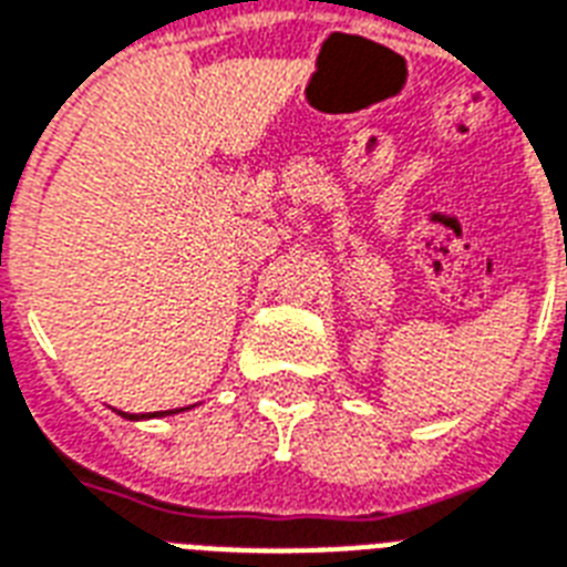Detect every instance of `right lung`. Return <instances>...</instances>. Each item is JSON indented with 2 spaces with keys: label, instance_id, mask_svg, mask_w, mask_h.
Listing matches in <instances>:
<instances>
[{
  "label": "right lung",
  "instance_id": "right-lung-1",
  "mask_svg": "<svg viewBox=\"0 0 567 567\" xmlns=\"http://www.w3.org/2000/svg\"><path fill=\"white\" fill-rule=\"evenodd\" d=\"M172 412H181V410H166L161 412V415H172ZM122 419H128V421H140V419H152V415H134V412H120Z\"/></svg>",
  "mask_w": 567,
  "mask_h": 567
}]
</instances>
